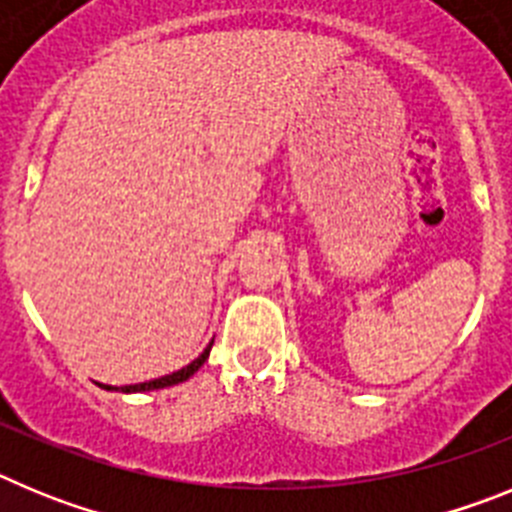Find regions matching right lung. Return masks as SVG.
Masks as SVG:
<instances>
[{
  "label": "right lung",
  "mask_w": 512,
  "mask_h": 512,
  "mask_svg": "<svg viewBox=\"0 0 512 512\" xmlns=\"http://www.w3.org/2000/svg\"><path fill=\"white\" fill-rule=\"evenodd\" d=\"M210 348H212V343L205 348V351H202L200 356H197V359L192 361V364H187V366H184V369H179V372L166 374V377H161V379H151V382L125 384V387H120V392H151V390H161V387H171V384L187 382V379L192 377V374L197 372V369H200L202 364H205L207 356H210ZM107 390H117V387H107Z\"/></svg>",
  "instance_id": "obj_1"
}]
</instances>
